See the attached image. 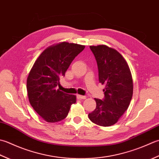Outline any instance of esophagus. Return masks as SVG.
<instances>
[{
  "mask_svg": "<svg viewBox=\"0 0 159 159\" xmlns=\"http://www.w3.org/2000/svg\"><path fill=\"white\" fill-rule=\"evenodd\" d=\"M77 98L78 99H84L86 98V96H83V95H77Z\"/></svg>",
  "mask_w": 159,
  "mask_h": 159,
  "instance_id": "esophagus-1",
  "label": "esophagus"
}]
</instances>
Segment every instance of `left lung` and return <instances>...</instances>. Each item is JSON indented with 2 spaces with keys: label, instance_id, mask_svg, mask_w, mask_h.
Returning <instances> with one entry per match:
<instances>
[{
  "label": "left lung",
  "instance_id": "8db88e82",
  "mask_svg": "<svg viewBox=\"0 0 159 159\" xmlns=\"http://www.w3.org/2000/svg\"><path fill=\"white\" fill-rule=\"evenodd\" d=\"M98 64L99 82L105 85L104 98L95 99L96 108L90 120L101 126L116 124L128 109L133 94L130 70L121 55L106 45L90 46Z\"/></svg>",
  "mask_w": 159,
  "mask_h": 159
}]
</instances>
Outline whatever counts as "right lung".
<instances>
[{"mask_svg":"<svg viewBox=\"0 0 159 159\" xmlns=\"http://www.w3.org/2000/svg\"><path fill=\"white\" fill-rule=\"evenodd\" d=\"M85 48L84 45L64 42L45 49L35 61L27 80L31 106L45 121L55 123L66 117L75 95H69L56 86L70 63Z\"/></svg>","mask_w":159,"mask_h":159,"instance_id":"1","label":"right lung"}]
</instances>
